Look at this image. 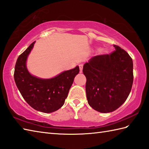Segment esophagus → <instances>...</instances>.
I'll list each match as a JSON object with an SVG mask.
<instances>
[{
  "mask_svg": "<svg viewBox=\"0 0 149 149\" xmlns=\"http://www.w3.org/2000/svg\"><path fill=\"white\" fill-rule=\"evenodd\" d=\"M79 66L80 72L82 73V72H83V64H81V65H79Z\"/></svg>",
  "mask_w": 149,
  "mask_h": 149,
  "instance_id": "1",
  "label": "esophagus"
}]
</instances>
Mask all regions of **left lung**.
<instances>
[{"label": "left lung", "instance_id": "left-lung-1", "mask_svg": "<svg viewBox=\"0 0 149 149\" xmlns=\"http://www.w3.org/2000/svg\"><path fill=\"white\" fill-rule=\"evenodd\" d=\"M109 54L93 57L83 66L88 102L100 113L112 112L124 103L133 83V63L125 50L113 45Z\"/></svg>", "mask_w": 149, "mask_h": 149}]
</instances>
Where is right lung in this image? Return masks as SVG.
<instances>
[{
  "instance_id": "add662e5",
  "label": "right lung",
  "mask_w": 149,
  "mask_h": 149,
  "mask_svg": "<svg viewBox=\"0 0 149 149\" xmlns=\"http://www.w3.org/2000/svg\"><path fill=\"white\" fill-rule=\"evenodd\" d=\"M34 43L18 56L15 67V81L22 96L33 108L41 112L52 113L64 104L79 68L77 66L50 79L33 76L28 72L26 63Z\"/></svg>"
}]
</instances>
